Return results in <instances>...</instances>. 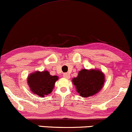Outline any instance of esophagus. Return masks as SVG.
<instances>
[{
  "instance_id": "esophagus-1",
  "label": "esophagus",
  "mask_w": 132,
  "mask_h": 132,
  "mask_svg": "<svg viewBox=\"0 0 132 132\" xmlns=\"http://www.w3.org/2000/svg\"><path fill=\"white\" fill-rule=\"evenodd\" d=\"M63 77L65 78V79H70V77L69 73H63Z\"/></svg>"
}]
</instances>
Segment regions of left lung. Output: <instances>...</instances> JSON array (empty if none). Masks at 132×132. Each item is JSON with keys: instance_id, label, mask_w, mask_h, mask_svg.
I'll list each match as a JSON object with an SVG mask.
<instances>
[{"instance_id": "8db88e82", "label": "left lung", "mask_w": 132, "mask_h": 132, "mask_svg": "<svg viewBox=\"0 0 132 132\" xmlns=\"http://www.w3.org/2000/svg\"><path fill=\"white\" fill-rule=\"evenodd\" d=\"M104 81V73L96 69H82L77 77L72 79L77 92L83 97L97 94L103 87Z\"/></svg>"}]
</instances>
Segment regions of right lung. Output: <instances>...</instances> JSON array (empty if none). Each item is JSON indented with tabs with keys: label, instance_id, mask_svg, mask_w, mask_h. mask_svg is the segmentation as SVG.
<instances>
[{
	"label": "right lung",
	"instance_id": "right-lung-1",
	"mask_svg": "<svg viewBox=\"0 0 132 132\" xmlns=\"http://www.w3.org/2000/svg\"><path fill=\"white\" fill-rule=\"evenodd\" d=\"M58 79V76H51L46 70L36 71L28 76V84L32 93L44 97L52 93Z\"/></svg>",
	"mask_w": 132,
	"mask_h": 132
}]
</instances>
